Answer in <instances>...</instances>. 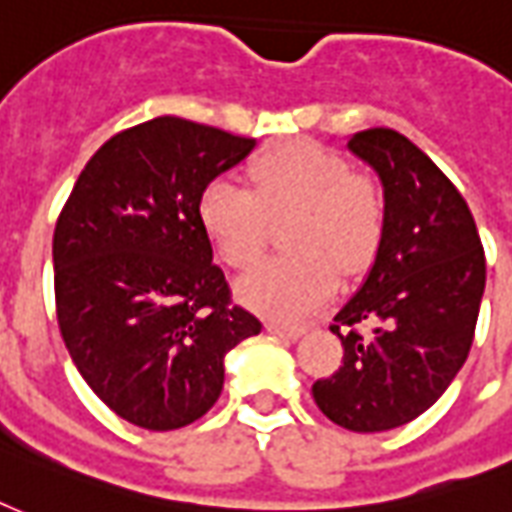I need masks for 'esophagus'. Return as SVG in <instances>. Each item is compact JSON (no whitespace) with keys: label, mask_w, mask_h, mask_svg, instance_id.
<instances>
[{"label":"esophagus","mask_w":512,"mask_h":512,"mask_svg":"<svg viewBox=\"0 0 512 512\" xmlns=\"http://www.w3.org/2000/svg\"><path fill=\"white\" fill-rule=\"evenodd\" d=\"M266 328H268V333H274V336H282V339H298V336H304V333H306V325L279 323V320H271Z\"/></svg>","instance_id":"esophagus-1"}]
</instances>
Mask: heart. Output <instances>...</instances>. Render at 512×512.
Listing matches in <instances>:
<instances>
[{"instance_id": "b5f03b06", "label": "heart", "mask_w": 512, "mask_h": 512, "mask_svg": "<svg viewBox=\"0 0 512 512\" xmlns=\"http://www.w3.org/2000/svg\"><path fill=\"white\" fill-rule=\"evenodd\" d=\"M246 184L214 179L203 189L198 219L230 268L255 266L268 241L271 217L295 211L285 244L293 246L257 266L238 293L257 312L304 317L323 306L339 285V265L355 274L377 252L385 203L372 179L352 173L336 151L290 143L257 157Z\"/></svg>"}]
</instances>
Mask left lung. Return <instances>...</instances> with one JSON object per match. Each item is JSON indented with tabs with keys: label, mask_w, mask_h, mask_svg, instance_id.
<instances>
[{
	"label": "left lung",
	"mask_w": 512,
	"mask_h": 512,
	"mask_svg": "<svg viewBox=\"0 0 512 512\" xmlns=\"http://www.w3.org/2000/svg\"><path fill=\"white\" fill-rule=\"evenodd\" d=\"M347 146L380 176L385 227L366 282L333 317L342 366L312 396L336 426L372 434L429 410L464 366L486 255L467 200L412 140L372 127Z\"/></svg>",
	"instance_id": "left-lung-1"
}]
</instances>
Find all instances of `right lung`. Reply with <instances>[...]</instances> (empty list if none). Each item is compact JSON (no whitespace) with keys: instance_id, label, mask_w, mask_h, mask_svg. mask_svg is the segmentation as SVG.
<instances>
[{"instance_id":"obj_1","label":"right lung","mask_w":512,"mask_h":512,"mask_svg":"<svg viewBox=\"0 0 512 512\" xmlns=\"http://www.w3.org/2000/svg\"><path fill=\"white\" fill-rule=\"evenodd\" d=\"M252 149L255 138L157 116L102 143L56 219L62 339L86 385L140 429L203 418L225 355L263 328L233 301L198 219L203 189Z\"/></svg>"}]
</instances>
